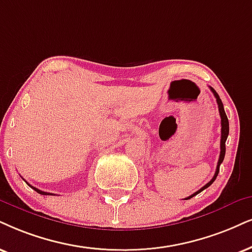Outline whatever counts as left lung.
<instances>
[{
	"instance_id": "obj_1",
	"label": "left lung",
	"mask_w": 252,
	"mask_h": 252,
	"mask_svg": "<svg viewBox=\"0 0 252 252\" xmlns=\"http://www.w3.org/2000/svg\"><path fill=\"white\" fill-rule=\"evenodd\" d=\"M211 88V91L213 92V94H214V96L216 97V102H218V106H219V113H220V117H221V144H220V148H221V152H220V158H219V161H218V166H216V171H215V174L214 177L212 178V180L209 181L208 184H206L205 186L202 187V189H200L199 190H196L195 193L192 194V195H189V197H186L185 200H189L190 197H193L194 195H196V194H199L200 192H202L203 189H206L207 187H209L211 185L214 183L216 177H218L219 174V171H220V165L222 164V161H223L224 159V155H225V141H227L228 138V135H229V121H228V117L225 115V111H224V108H223V103H222L221 98H220L219 94L216 93L215 89Z\"/></svg>"
}]
</instances>
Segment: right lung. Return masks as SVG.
Instances as JSON below:
<instances>
[{
	"label": "right lung",
	"mask_w": 252,
	"mask_h": 252,
	"mask_svg": "<svg viewBox=\"0 0 252 252\" xmlns=\"http://www.w3.org/2000/svg\"><path fill=\"white\" fill-rule=\"evenodd\" d=\"M28 184V183H27ZM29 185V184H28ZM29 186L31 187V189H33L34 190H36L37 193H39V194H41V195H55V194H52V193H47V192H43V190H40V189H36V187H33V186H31V185H29Z\"/></svg>",
	"instance_id": "obj_1"
}]
</instances>
